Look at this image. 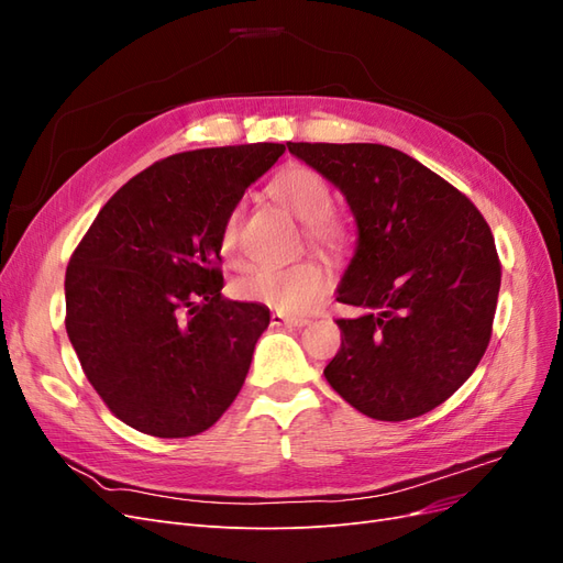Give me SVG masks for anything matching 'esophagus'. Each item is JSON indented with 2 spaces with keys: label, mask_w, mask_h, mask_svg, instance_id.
Returning <instances> with one entry per match:
<instances>
[{
  "label": "esophagus",
  "mask_w": 563,
  "mask_h": 563,
  "mask_svg": "<svg viewBox=\"0 0 563 563\" xmlns=\"http://www.w3.org/2000/svg\"><path fill=\"white\" fill-rule=\"evenodd\" d=\"M269 323H272V327H305V323H308V319H305V317H288V314H282V312H272L269 314Z\"/></svg>",
  "instance_id": "1"
}]
</instances>
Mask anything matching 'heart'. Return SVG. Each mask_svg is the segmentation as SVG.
<instances>
[{
	"instance_id": "obj_1",
	"label": "heart",
	"mask_w": 563,
	"mask_h": 563,
	"mask_svg": "<svg viewBox=\"0 0 563 563\" xmlns=\"http://www.w3.org/2000/svg\"><path fill=\"white\" fill-rule=\"evenodd\" d=\"M269 195L302 223L308 246L327 258L345 253L352 244V223L333 209V192L319 172L305 164H288L272 178ZM240 209H232L220 228V251L228 258L240 251ZM329 291V275L317 263L302 261L288 267H255L234 282V294L282 312H305Z\"/></svg>"
}]
</instances>
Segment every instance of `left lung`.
I'll use <instances>...</instances> for the list:
<instances>
[{
  "label": "left lung",
  "mask_w": 563,
  "mask_h": 563,
  "mask_svg": "<svg viewBox=\"0 0 563 563\" xmlns=\"http://www.w3.org/2000/svg\"><path fill=\"white\" fill-rule=\"evenodd\" d=\"M345 195L360 230L338 302L340 350L323 368L356 411L387 422L444 404L482 362L503 265L479 209L401 150L288 143Z\"/></svg>",
  "instance_id": "1"
}]
</instances>
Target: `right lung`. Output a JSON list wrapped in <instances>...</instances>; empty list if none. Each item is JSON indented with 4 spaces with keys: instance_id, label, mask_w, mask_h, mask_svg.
Wrapping results in <instances>:
<instances>
[{
    "instance_id": "obj_1",
    "label": "right lung",
    "mask_w": 563,
    "mask_h": 563,
    "mask_svg": "<svg viewBox=\"0 0 563 563\" xmlns=\"http://www.w3.org/2000/svg\"><path fill=\"white\" fill-rule=\"evenodd\" d=\"M282 143L178 152L110 197L65 272V329L110 411L150 437L223 416L269 323L223 294L220 228Z\"/></svg>"
}]
</instances>
